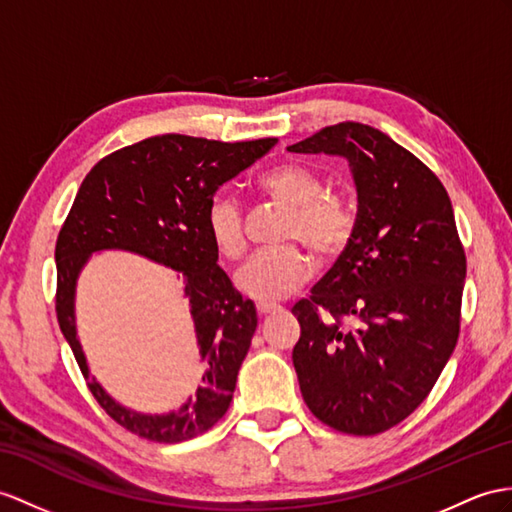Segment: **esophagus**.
Wrapping results in <instances>:
<instances>
[{"label":"esophagus","mask_w":512,"mask_h":512,"mask_svg":"<svg viewBox=\"0 0 512 512\" xmlns=\"http://www.w3.org/2000/svg\"><path fill=\"white\" fill-rule=\"evenodd\" d=\"M256 310H258V315H271V313H276V310H280V306L278 304H273V302H258L256 304Z\"/></svg>","instance_id":"obj_1"}]
</instances>
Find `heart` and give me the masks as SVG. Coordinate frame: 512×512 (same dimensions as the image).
<instances>
[{
  "label": "heart",
  "instance_id": "1",
  "mask_svg": "<svg viewBox=\"0 0 512 512\" xmlns=\"http://www.w3.org/2000/svg\"><path fill=\"white\" fill-rule=\"evenodd\" d=\"M256 189L286 206L278 228V239L286 243L256 252L236 273V284L258 302H278L310 276V258L295 241H302L321 263H334L354 243L358 208L347 193L328 189L323 173L306 162L267 169L256 180ZM204 226L221 256L236 260L245 254V217L234 195L219 191L208 199Z\"/></svg>",
  "mask_w": 512,
  "mask_h": 512
}]
</instances>
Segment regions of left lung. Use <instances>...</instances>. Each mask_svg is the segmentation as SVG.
Wrapping results in <instances>:
<instances>
[{"mask_svg": "<svg viewBox=\"0 0 512 512\" xmlns=\"http://www.w3.org/2000/svg\"><path fill=\"white\" fill-rule=\"evenodd\" d=\"M289 149L345 156L358 191L354 243L291 308L299 389L326 426L380 434L426 400L458 341L467 258L450 195L365 123H336Z\"/></svg>", "mask_w": 512, "mask_h": 512, "instance_id": "left-lung-1", "label": "left lung"}]
</instances>
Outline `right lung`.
Segmentation results:
<instances>
[{
    "mask_svg": "<svg viewBox=\"0 0 512 512\" xmlns=\"http://www.w3.org/2000/svg\"><path fill=\"white\" fill-rule=\"evenodd\" d=\"M278 139L221 143L162 134L121 147L86 173L56 239V317L86 386L121 428L156 443L208 432L228 413L236 376L258 326L256 308L234 289L204 226L208 199L223 182L265 156ZM130 248L185 276L205 360L203 386L171 416H139L119 407L88 376L75 339L72 291L77 271L99 248Z\"/></svg>",
    "mask_w": 512,
    "mask_h": 512,
    "instance_id": "right-lung-1",
    "label": "right lung"
}]
</instances>
